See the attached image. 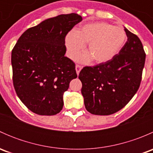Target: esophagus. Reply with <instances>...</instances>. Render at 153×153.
Listing matches in <instances>:
<instances>
[{"instance_id":"obj_1","label":"esophagus","mask_w":153,"mask_h":153,"mask_svg":"<svg viewBox=\"0 0 153 153\" xmlns=\"http://www.w3.org/2000/svg\"><path fill=\"white\" fill-rule=\"evenodd\" d=\"M81 69H82V67H81V65H78V64H77V65L75 66V69H76L77 75H79L80 71L81 70Z\"/></svg>"}]
</instances>
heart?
Listing matches in <instances>:
<instances>
[{
	"label": "heart",
	"instance_id": "obj_1",
	"mask_svg": "<svg viewBox=\"0 0 153 153\" xmlns=\"http://www.w3.org/2000/svg\"><path fill=\"white\" fill-rule=\"evenodd\" d=\"M127 40L126 32L121 27L104 22H95L83 26L66 37V46L70 58L76 56L88 43L89 52L82 54L78 60L82 62L93 58L98 64L105 63L116 56Z\"/></svg>",
	"mask_w": 153,
	"mask_h": 153
}]
</instances>
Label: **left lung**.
<instances>
[{"label":"left lung","mask_w":153,"mask_h":153,"mask_svg":"<svg viewBox=\"0 0 153 153\" xmlns=\"http://www.w3.org/2000/svg\"><path fill=\"white\" fill-rule=\"evenodd\" d=\"M127 41L112 60L85 67L78 78L86 110L93 115H108L124 107L141 84L145 54L141 40L124 29Z\"/></svg>","instance_id":"obj_1"}]
</instances>
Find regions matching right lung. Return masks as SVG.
<instances>
[{"label":"right lung","mask_w":153,"mask_h":153,"mask_svg":"<svg viewBox=\"0 0 153 153\" xmlns=\"http://www.w3.org/2000/svg\"><path fill=\"white\" fill-rule=\"evenodd\" d=\"M81 21L75 13L49 18L26 30L12 49L14 88L34 113L54 115L62 109L63 94L77 78L75 63L64 56L65 38Z\"/></svg>","instance_id":"1"}]
</instances>
